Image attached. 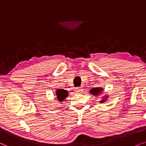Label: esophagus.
<instances>
[{"label":"esophagus","instance_id":"obj_1","mask_svg":"<svg viewBox=\"0 0 146 146\" xmlns=\"http://www.w3.org/2000/svg\"><path fill=\"white\" fill-rule=\"evenodd\" d=\"M83 89L81 88V87H77V88L75 89V92L77 93H81L83 92Z\"/></svg>","mask_w":146,"mask_h":146}]
</instances>
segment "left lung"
<instances>
[{"label": "left lung", "instance_id": "8db88e82", "mask_svg": "<svg viewBox=\"0 0 146 146\" xmlns=\"http://www.w3.org/2000/svg\"><path fill=\"white\" fill-rule=\"evenodd\" d=\"M103 91V89L101 88V87H94L93 89H91L90 90V93H91V94H93V96H98V95L100 94L101 93H102ZM105 98H108V97H104ZM105 101H106V100H102V101H100L101 103H103Z\"/></svg>", "mask_w": 146, "mask_h": 146}]
</instances>
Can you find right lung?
I'll return each instance as SVG.
<instances>
[{
    "instance_id": "add662e5",
    "label": "right lung",
    "mask_w": 146,
    "mask_h": 146,
    "mask_svg": "<svg viewBox=\"0 0 146 146\" xmlns=\"http://www.w3.org/2000/svg\"><path fill=\"white\" fill-rule=\"evenodd\" d=\"M56 96H57V100L60 101V102H63V100H65V99L69 96L68 95V92L65 89H58L56 91Z\"/></svg>"
}]
</instances>
